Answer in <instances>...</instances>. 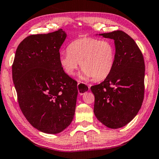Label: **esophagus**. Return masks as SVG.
I'll return each instance as SVG.
<instances>
[{"label": "esophagus", "instance_id": "34e87169", "mask_svg": "<svg viewBox=\"0 0 159 159\" xmlns=\"http://www.w3.org/2000/svg\"><path fill=\"white\" fill-rule=\"evenodd\" d=\"M89 89L90 87L86 84L80 81V80L78 81V90H79V94L80 95L84 94L85 92L89 91Z\"/></svg>", "mask_w": 159, "mask_h": 159}]
</instances>
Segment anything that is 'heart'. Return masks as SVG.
Masks as SVG:
<instances>
[{
  "label": "heart",
  "instance_id": "heart-1",
  "mask_svg": "<svg viewBox=\"0 0 159 159\" xmlns=\"http://www.w3.org/2000/svg\"><path fill=\"white\" fill-rule=\"evenodd\" d=\"M115 46L109 39L82 37L70 42L67 53L60 57V64L67 75H73L79 67L80 77L95 81L106 79L112 72L115 61Z\"/></svg>",
  "mask_w": 159,
  "mask_h": 159
}]
</instances>
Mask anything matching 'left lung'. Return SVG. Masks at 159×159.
Instances as JSON below:
<instances>
[{
    "mask_svg": "<svg viewBox=\"0 0 159 159\" xmlns=\"http://www.w3.org/2000/svg\"><path fill=\"white\" fill-rule=\"evenodd\" d=\"M115 40V61L104 81L90 87L95 96L94 114L103 125L117 129L132 120L144 97L145 64L138 45L122 30L100 34Z\"/></svg>",
    "mask_w": 159,
    "mask_h": 159,
    "instance_id": "left-lung-1",
    "label": "left lung"
}]
</instances>
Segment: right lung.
<instances>
[{
	"label": "right lung",
	"mask_w": 159,
	"mask_h": 159,
	"mask_svg": "<svg viewBox=\"0 0 159 159\" xmlns=\"http://www.w3.org/2000/svg\"><path fill=\"white\" fill-rule=\"evenodd\" d=\"M62 29L32 34L20 43L12 66L20 108L37 129L57 134L69 127L75 114L77 82L60 64Z\"/></svg>",
	"instance_id": "1"
}]
</instances>
